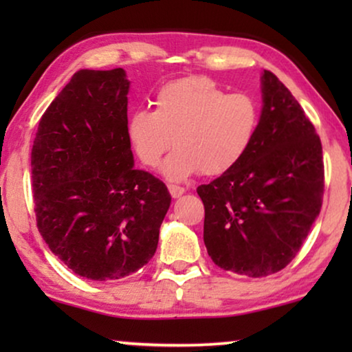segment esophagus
Here are the masks:
<instances>
[{
    "label": "esophagus",
    "mask_w": 352,
    "mask_h": 352,
    "mask_svg": "<svg viewBox=\"0 0 352 352\" xmlns=\"http://www.w3.org/2000/svg\"><path fill=\"white\" fill-rule=\"evenodd\" d=\"M168 190H170V194H171L173 199H179V197L186 192L184 187L175 186V184H168Z\"/></svg>",
    "instance_id": "1"
}]
</instances>
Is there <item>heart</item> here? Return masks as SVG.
<instances>
[{
	"instance_id": "1",
	"label": "heart",
	"mask_w": 352,
	"mask_h": 352,
	"mask_svg": "<svg viewBox=\"0 0 352 352\" xmlns=\"http://www.w3.org/2000/svg\"><path fill=\"white\" fill-rule=\"evenodd\" d=\"M259 124V107L252 96L228 94L208 76L168 81L155 96V110L139 109L128 118V136L139 158L171 181L201 171L218 176L232 170L252 146ZM175 139L173 140L172 138Z\"/></svg>"
}]
</instances>
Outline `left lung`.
<instances>
[{
  "label": "left lung",
  "mask_w": 352,
  "mask_h": 352,
  "mask_svg": "<svg viewBox=\"0 0 352 352\" xmlns=\"http://www.w3.org/2000/svg\"><path fill=\"white\" fill-rule=\"evenodd\" d=\"M252 146L232 170L199 186L204 242L216 266L240 276L282 271L320 213L324 158L314 124L272 72Z\"/></svg>",
  "instance_id": "obj_1"
}]
</instances>
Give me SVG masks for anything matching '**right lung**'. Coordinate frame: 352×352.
<instances>
[{
  "mask_svg": "<svg viewBox=\"0 0 352 352\" xmlns=\"http://www.w3.org/2000/svg\"><path fill=\"white\" fill-rule=\"evenodd\" d=\"M123 69L78 70L38 124L32 148L36 226L67 267L89 280L151 261L171 195L136 170Z\"/></svg>",
  "mask_w": 352,
  "mask_h": 352,
  "instance_id": "right-lung-1",
  "label": "right lung"
}]
</instances>
